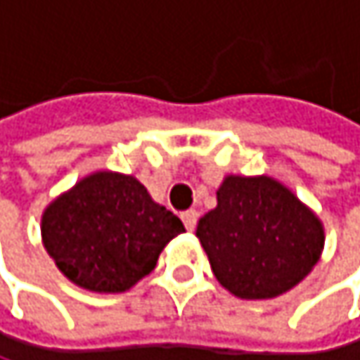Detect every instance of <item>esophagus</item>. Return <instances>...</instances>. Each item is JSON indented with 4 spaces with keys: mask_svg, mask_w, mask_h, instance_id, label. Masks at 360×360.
I'll list each match as a JSON object with an SVG mask.
<instances>
[{
    "mask_svg": "<svg viewBox=\"0 0 360 360\" xmlns=\"http://www.w3.org/2000/svg\"><path fill=\"white\" fill-rule=\"evenodd\" d=\"M181 219H184L186 228H188L190 232H194V230H196V224H198V211L190 209V211H186V213L181 215Z\"/></svg>",
    "mask_w": 360,
    "mask_h": 360,
    "instance_id": "1",
    "label": "esophagus"
}]
</instances>
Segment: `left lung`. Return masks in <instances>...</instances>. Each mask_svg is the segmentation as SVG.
Wrapping results in <instances>:
<instances>
[{"label": "left lung", "mask_w": 360, "mask_h": 360, "mask_svg": "<svg viewBox=\"0 0 360 360\" xmlns=\"http://www.w3.org/2000/svg\"><path fill=\"white\" fill-rule=\"evenodd\" d=\"M196 236L217 281L243 300L293 289L325 243L319 217L270 176H228Z\"/></svg>", "instance_id": "obj_1"}]
</instances>
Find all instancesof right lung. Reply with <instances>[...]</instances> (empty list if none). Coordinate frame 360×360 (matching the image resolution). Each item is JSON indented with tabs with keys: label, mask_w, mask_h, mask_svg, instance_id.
Masks as SVG:
<instances>
[{
	"label": "right lung",
	"mask_w": 360,
	"mask_h": 360,
	"mask_svg": "<svg viewBox=\"0 0 360 360\" xmlns=\"http://www.w3.org/2000/svg\"><path fill=\"white\" fill-rule=\"evenodd\" d=\"M181 232V219L155 205L134 176L117 172L86 176L41 217L44 247L58 270L96 293L130 289Z\"/></svg>",
	"instance_id": "1"
}]
</instances>
